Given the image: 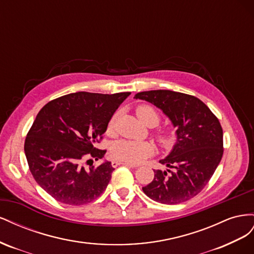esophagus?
<instances>
[{
  "mask_svg": "<svg viewBox=\"0 0 254 254\" xmlns=\"http://www.w3.org/2000/svg\"><path fill=\"white\" fill-rule=\"evenodd\" d=\"M111 164H112L113 167H117L119 165H126V166H129V167H137V166H139V165L133 164V163H129V162H125V161H119V160H113Z\"/></svg>",
  "mask_w": 254,
  "mask_h": 254,
  "instance_id": "esophagus-1",
  "label": "esophagus"
}]
</instances>
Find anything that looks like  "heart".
I'll return each mask as SVG.
<instances>
[{"label":"heart","mask_w":254,"mask_h":254,"mask_svg":"<svg viewBox=\"0 0 254 254\" xmlns=\"http://www.w3.org/2000/svg\"><path fill=\"white\" fill-rule=\"evenodd\" d=\"M135 113L145 125L155 127L160 123L159 112L151 106H139ZM118 121V113H115L109 122V130L115 127ZM155 137L161 147L170 148L175 143V134L170 129L158 128L155 131ZM156 147L149 141L120 140L111 146V156L115 160L125 161L129 163H141L147 158L155 155Z\"/></svg>","instance_id":"b5f03b06"}]
</instances>
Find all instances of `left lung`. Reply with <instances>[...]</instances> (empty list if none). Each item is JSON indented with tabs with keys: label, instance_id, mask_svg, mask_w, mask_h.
<instances>
[{
	"label": "left lung",
	"instance_id": "left-lung-1",
	"mask_svg": "<svg viewBox=\"0 0 254 254\" xmlns=\"http://www.w3.org/2000/svg\"><path fill=\"white\" fill-rule=\"evenodd\" d=\"M134 98L158 107L177 128V143L170 155L160 160L170 170L153 171V180L143 191L164 204L190 200L204 189L222 158L224 141L218 119L200 99L180 92L145 91Z\"/></svg>",
	"mask_w": 254,
	"mask_h": 254
}]
</instances>
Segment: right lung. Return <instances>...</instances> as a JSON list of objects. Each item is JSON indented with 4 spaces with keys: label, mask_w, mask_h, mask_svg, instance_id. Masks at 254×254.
I'll list each match as a JSON object with an SVG mask.
<instances>
[{
    "label": "right lung",
    "mask_w": 254,
    "mask_h": 254,
    "mask_svg": "<svg viewBox=\"0 0 254 254\" xmlns=\"http://www.w3.org/2000/svg\"><path fill=\"white\" fill-rule=\"evenodd\" d=\"M130 92L114 94L76 92L49 102L37 114L24 151L34 179L57 201L81 205L103 194L114 168L111 162L87 168L88 157L103 159L94 147Z\"/></svg>",
    "instance_id": "obj_1"
}]
</instances>
